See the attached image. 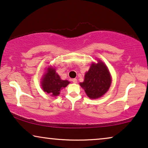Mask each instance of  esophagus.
Returning a JSON list of instances; mask_svg holds the SVG:
<instances>
[{
    "mask_svg": "<svg viewBox=\"0 0 148 148\" xmlns=\"http://www.w3.org/2000/svg\"><path fill=\"white\" fill-rule=\"evenodd\" d=\"M71 81L74 83V84H76V83L77 82V79H73Z\"/></svg>",
    "mask_w": 148,
    "mask_h": 148,
    "instance_id": "1",
    "label": "esophagus"
}]
</instances>
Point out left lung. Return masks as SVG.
<instances>
[{"instance_id": "8db88e82", "label": "left lung", "mask_w": 148, "mask_h": 148, "mask_svg": "<svg viewBox=\"0 0 148 148\" xmlns=\"http://www.w3.org/2000/svg\"><path fill=\"white\" fill-rule=\"evenodd\" d=\"M111 77L105 64L99 62L93 63L85 75L84 82L80 83L90 98L96 99L103 96L110 88Z\"/></svg>"}]
</instances>
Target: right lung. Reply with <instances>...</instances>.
<instances>
[{
  "mask_svg": "<svg viewBox=\"0 0 148 148\" xmlns=\"http://www.w3.org/2000/svg\"><path fill=\"white\" fill-rule=\"evenodd\" d=\"M69 82L67 80H61L59 75L56 73L54 69L49 68L48 73L44 76L42 87L44 92L50 94L51 96H58L60 92L67 86Z\"/></svg>",
  "mask_w": 148,
  "mask_h": 148,
  "instance_id": "obj_1",
  "label": "right lung"
}]
</instances>
